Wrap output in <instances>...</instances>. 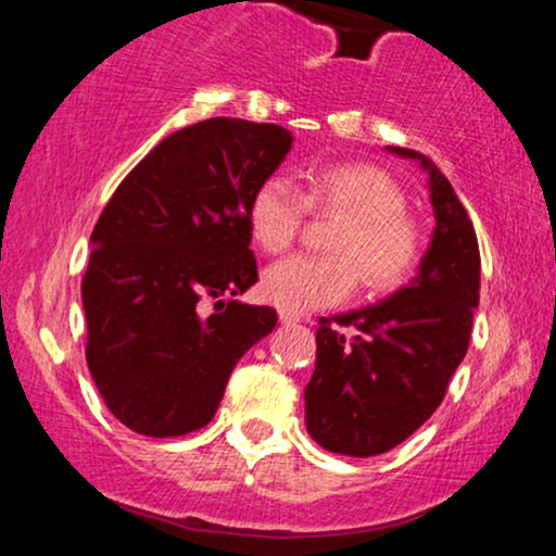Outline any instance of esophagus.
Wrapping results in <instances>:
<instances>
[{"mask_svg": "<svg viewBox=\"0 0 556 556\" xmlns=\"http://www.w3.org/2000/svg\"><path fill=\"white\" fill-rule=\"evenodd\" d=\"M300 316L295 314H287V311H279V324H285V327H290V324H298Z\"/></svg>", "mask_w": 556, "mask_h": 556, "instance_id": "34e87169", "label": "esophagus"}]
</instances>
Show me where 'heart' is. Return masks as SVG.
I'll list each match as a JSON object with an SVG mask.
<instances>
[{
  "label": "heart",
  "instance_id": "1",
  "mask_svg": "<svg viewBox=\"0 0 556 556\" xmlns=\"http://www.w3.org/2000/svg\"><path fill=\"white\" fill-rule=\"evenodd\" d=\"M305 206L340 216L329 240L340 256H292L269 266L261 290L287 314H308L353 292L355 266L371 290H392L410 277L420 258L418 227L405 216V193L371 164H334L308 177L305 198L282 177L256 188L248 227L266 253H282L298 238Z\"/></svg>",
  "mask_w": 556,
  "mask_h": 556
}]
</instances>
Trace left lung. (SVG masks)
Listing matches in <instances>:
<instances>
[{"label":"left lung","mask_w":556,"mask_h":556,"mask_svg":"<svg viewBox=\"0 0 556 556\" xmlns=\"http://www.w3.org/2000/svg\"><path fill=\"white\" fill-rule=\"evenodd\" d=\"M433 232L418 274L397 292L348 314L318 318L316 371L305 387V429L324 450L374 457L405 442L433 416L468 353L481 256L473 222L429 156Z\"/></svg>","instance_id":"8db88e82"}]
</instances>
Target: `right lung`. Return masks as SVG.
Masks as SVG:
<instances>
[{
  "mask_svg": "<svg viewBox=\"0 0 556 556\" xmlns=\"http://www.w3.org/2000/svg\"><path fill=\"white\" fill-rule=\"evenodd\" d=\"M290 149L282 125L203 119L164 138L101 212L80 287L86 361L130 431L203 429L235 363L277 327L269 305L235 298L258 282L248 206Z\"/></svg>",
  "mask_w": 556,
  "mask_h": 556,
  "instance_id": "right-lung-1",
  "label": "right lung"
}]
</instances>
